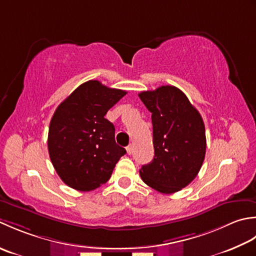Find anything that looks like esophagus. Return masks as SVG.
I'll return each mask as SVG.
<instances>
[{"mask_svg": "<svg viewBox=\"0 0 256 256\" xmlns=\"http://www.w3.org/2000/svg\"><path fill=\"white\" fill-rule=\"evenodd\" d=\"M126 149H127V154H132V146L129 144Z\"/></svg>", "mask_w": 256, "mask_h": 256, "instance_id": "1", "label": "esophagus"}]
</instances>
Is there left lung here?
<instances>
[{
	"label": "left lung",
	"mask_w": 256,
	"mask_h": 256,
	"mask_svg": "<svg viewBox=\"0 0 256 256\" xmlns=\"http://www.w3.org/2000/svg\"><path fill=\"white\" fill-rule=\"evenodd\" d=\"M139 98L151 112L154 157L139 174L161 194H174L194 180L206 157V128L200 112L179 88L161 86Z\"/></svg>",
	"instance_id": "8db88e82"
}]
</instances>
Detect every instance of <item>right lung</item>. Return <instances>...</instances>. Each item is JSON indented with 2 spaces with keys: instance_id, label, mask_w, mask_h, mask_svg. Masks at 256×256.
<instances>
[{
  "instance_id": "right-lung-1",
  "label": "right lung",
  "mask_w": 256,
  "mask_h": 256,
  "mask_svg": "<svg viewBox=\"0 0 256 256\" xmlns=\"http://www.w3.org/2000/svg\"><path fill=\"white\" fill-rule=\"evenodd\" d=\"M127 92L88 80L57 107L50 124L48 152L64 184L92 191L106 184L126 150L114 142L105 114Z\"/></svg>"
}]
</instances>
